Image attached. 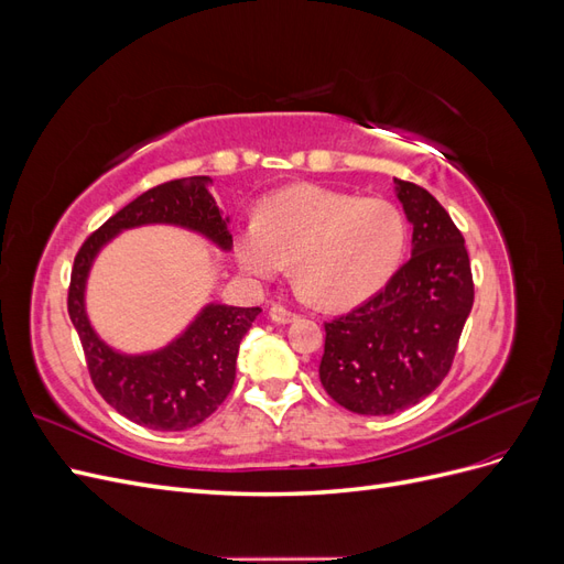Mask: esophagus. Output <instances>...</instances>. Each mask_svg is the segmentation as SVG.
<instances>
[{"mask_svg": "<svg viewBox=\"0 0 564 564\" xmlns=\"http://www.w3.org/2000/svg\"><path fill=\"white\" fill-rule=\"evenodd\" d=\"M268 315H270V319L275 322V324H289V322L296 319V313L284 308V305H272V308L268 311Z\"/></svg>", "mask_w": 564, "mask_h": 564, "instance_id": "obj_1", "label": "esophagus"}]
</instances>
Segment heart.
Listing matches in <instances>:
<instances>
[{
	"label": "heart",
	"mask_w": 564,
	"mask_h": 564,
	"mask_svg": "<svg viewBox=\"0 0 564 564\" xmlns=\"http://www.w3.org/2000/svg\"><path fill=\"white\" fill-rule=\"evenodd\" d=\"M404 247L406 220L395 204L317 185L265 197L256 220L232 237V256L249 280L268 282L292 261L301 292L329 311L381 292Z\"/></svg>",
	"instance_id": "heart-1"
}]
</instances>
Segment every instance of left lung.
<instances>
[{"label":"left lung","mask_w":564,"mask_h":564,"mask_svg":"<svg viewBox=\"0 0 564 564\" xmlns=\"http://www.w3.org/2000/svg\"><path fill=\"white\" fill-rule=\"evenodd\" d=\"M412 224L409 259L377 296L324 324L319 381L355 414L388 416L414 406L447 377L473 308L470 259L445 207L395 178Z\"/></svg>","instance_id":"8db88e82"}]
</instances>
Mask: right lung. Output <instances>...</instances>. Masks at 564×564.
I'll return each mask as SVG.
<instances>
[{
  "label": "right lung",
  "instance_id": "right-lung-1",
  "mask_svg": "<svg viewBox=\"0 0 564 564\" xmlns=\"http://www.w3.org/2000/svg\"><path fill=\"white\" fill-rule=\"evenodd\" d=\"M209 176L169 181L129 202L100 226L75 256L67 313L79 334L96 390L129 421L150 431H187L209 419L235 383L237 352L261 308L207 303L187 327L160 350L119 352L91 327L87 280L96 256L119 232L141 226H176L232 249L228 216L209 193Z\"/></svg>",
  "mask_w": 564,
  "mask_h": 564
}]
</instances>
